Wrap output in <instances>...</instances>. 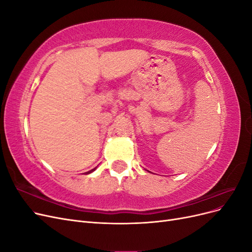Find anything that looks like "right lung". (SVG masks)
I'll return each instance as SVG.
<instances>
[{
	"instance_id": "add662e5",
	"label": "right lung",
	"mask_w": 252,
	"mask_h": 252,
	"mask_svg": "<svg viewBox=\"0 0 252 252\" xmlns=\"http://www.w3.org/2000/svg\"><path fill=\"white\" fill-rule=\"evenodd\" d=\"M94 169H91L90 171H87V172H85V174H88V173H90V172H93Z\"/></svg>"
}]
</instances>
